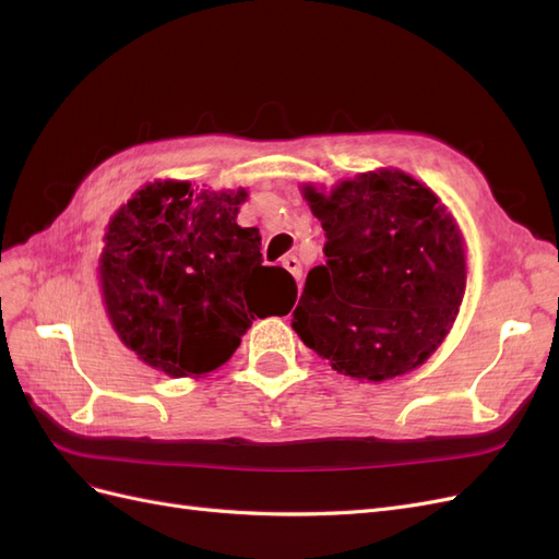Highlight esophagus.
Masks as SVG:
<instances>
[{
	"mask_svg": "<svg viewBox=\"0 0 559 559\" xmlns=\"http://www.w3.org/2000/svg\"><path fill=\"white\" fill-rule=\"evenodd\" d=\"M282 265L289 270V273L294 275V280L296 282H300V277H302V265H300V261L296 259V257H284L282 259Z\"/></svg>",
	"mask_w": 559,
	"mask_h": 559,
	"instance_id": "obj_1",
	"label": "esophagus"
}]
</instances>
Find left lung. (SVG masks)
Here are the masks:
<instances>
[{
	"mask_svg": "<svg viewBox=\"0 0 559 559\" xmlns=\"http://www.w3.org/2000/svg\"><path fill=\"white\" fill-rule=\"evenodd\" d=\"M326 233L292 326L337 373L382 382L411 373L445 341L466 292V242L427 183L396 167L302 183Z\"/></svg>",
	"mask_w": 559,
	"mask_h": 559,
	"instance_id": "left-lung-1",
	"label": "left lung"
}]
</instances>
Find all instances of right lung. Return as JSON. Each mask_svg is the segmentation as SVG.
I'll list each match as a JSON object with an SVG mask.
<instances>
[{
	"label": "right lung",
	"mask_w": 559,
	"mask_h": 559,
	"mask_svg": "<svg viewBox=\"0 0 559 559\" xmlns=\"http://www.w3.org/2000/svg\"><path fill=\"white\" fill-rule=\"evenodd\" d=\"M247 189L146 183L105 230L97 277L121 343L170 378L224 366L253 319L289 314L296 282L263 265L259 228L238 226Z\"/></svg>",
	"instance_id": "right-lung-1"
}]
</instances>
